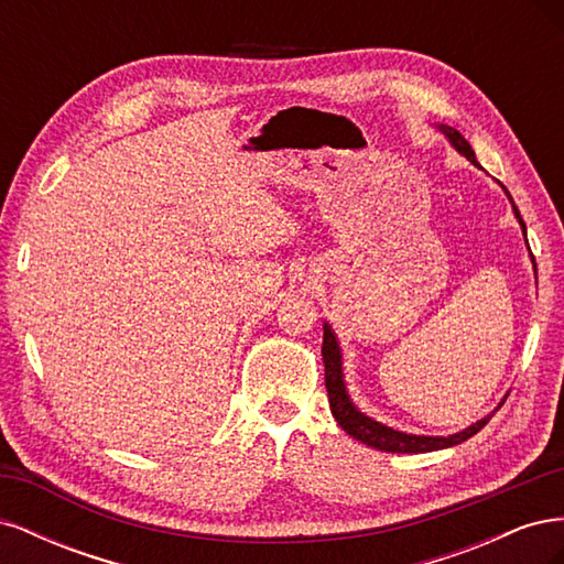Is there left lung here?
<instances>
[{
    "instance_id": "obj_1",
    "label": "left lung",
    "mask_w": 564,
    "mask_h": 564,
    "mask_svg": "<svg viewBox=\"0 0 564 564\" xmlns=\"http://www.w3.org/2000/svg\"><path fill=\"white\" fill-rule=\"evenodd\" d=\"M442 133H445V139L452 143V148L456 152H460L468 162H473L477 166L475 160V152L470 148V143L460 135L456 129L447 127V124H440L437 127ZM503 187V185H501ZM506 191V187H503ZM510 204H513V212L518 224L522 228V232L527 235L524 228V220L516 207L513 197L506 191ZM322 362H324V383H327V395H329V406H332V414L338 421L340 429H344L350 437L360 440L362 445L373 447V449H381V452H392V454H425V452H437V449H447L454 445H460V442H466L468 437H473L477 431H482L487 421L494 416V412L506 402V398L501 400V404L494 409V412L480 421L470 423L468 429L458 431L454 435H414V433H402L390 429V425H383L379 421H373L371 416L362 414L360 409L355 406V402L348 395V388H346V379H344V355H340V346H338V338L334 334V329L329 327V322H324V340H322Z\"/></svg>"
}]
</instances>
